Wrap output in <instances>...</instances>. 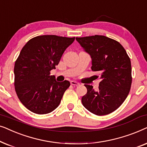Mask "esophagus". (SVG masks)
Listing matches in <instances>:
<instances>
[{"label": "esophagus", "instance_id": "obj_1", "mask_svg": "<svg viewBox=\"0 0 147 147\" xmlns=\"http://www.w3.org/2000/svg\"><path fill=\"white\" fill-rule=\"evenodd\" d=\"M71 85H73V86H78L80 85V83H78V82H76V81H71Z\"/></svg>", "mask_w": 147, "mask_h": 147}]
</instances>
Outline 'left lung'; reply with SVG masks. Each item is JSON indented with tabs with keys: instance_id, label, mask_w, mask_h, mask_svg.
I'll use <instances>...</instances> for the list:
<instances>
[{
	"instance_id": "obj_1",
	"label": "left lung",
	"mask_w": 147,
	"mask_h": 147,
	"mask_svg": "<svg viewBox=\"0 0 147 147\" xmlns=\"http://www.w3.org/2000/svg\"><path fill=\"white\" fill-rule=\"evenodd\" d=\"M76 40L90 55L91 69L99 72L102 80L98 91L92 86L84 85L87 93L82 98V104L96 115L112 113L129 94L132 84L130 58L121 44L106 36L76 37Z\"/></svg>"
}]
</instances>
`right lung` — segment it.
I'll list each match as a JSON object with an SVG mask.
<instances>
[{"label":"right lung","mask_w":147,"mask_h":147,"mask_svg":"<svg viewBox=\"0 0 147 147\" xmlns=\"http://www.w3.org/2000/svg\"><path fill=\"white\" fill-rule=\"evenodd\" d=\"M74 40L75 37L37 36L21 49L14 67L15 88L20 101L30 111L45 114L59 105L70 83L67 80L57 82L50 71L55 69Z\"/></svg>","instance_id":"add662e5"}]
</instances>
